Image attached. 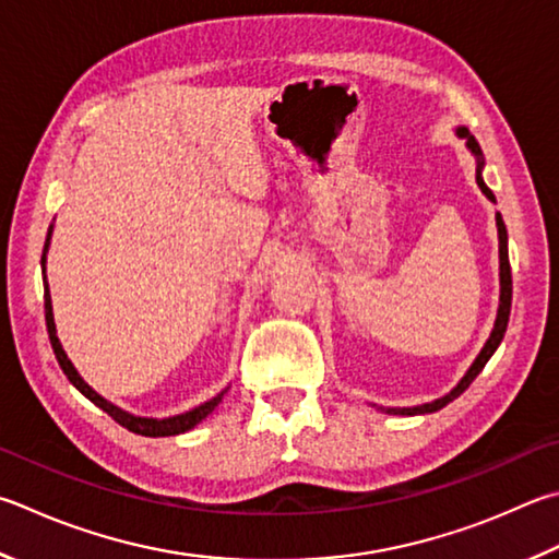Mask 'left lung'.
Wrapping results in <instances>:
<instances>
[{
  "label": "left lung",
  "mask_w": 559,
  "mask_h": 559,
  "mask_svg": "<svg viewBox=\"0 0 559 559\" xmlns=\"http://www.w3.org/2000/svg\"><path fill=\"white\" fill-rule=\"evenodd\" d=\"M460 136H464L466 139V146H469L476 156L481 158V148H479V141H476L469 131L466 129H460ZM476 182H479V188H481V192L489 200H496L493 198V192L486 188V182H484V178H481V160H479V170H476ZM496 225H499V253H501V306H499V318H496V324H493V332H491V337H489V342L484 344V349H481V354L479 357H476V361L472 364L469 367V371L464 373V379L454 385V389L448 393V395H442V399H438V401H432V403H425V405H415V408H391L389 413H401V415H420V413H435V411H440V408H444V405H448L450 401H454L456 395L460 393H464L466 389H469V383L479 377V371L486 367V361L491 359V354L496 352V347H499L501 344V340H503V334H506V328H509V314H511V298H513V278H511V263H509V235H506V225H503V219H501V215H496Z\"/></svg>",
  "instance_id": "1"
}]
</instances>
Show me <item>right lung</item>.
Segmentation results:
<instances>
[{
    "label": "right lung",
    "mask_w": 559,
    "mask_h": 559,
    "mask_svg": "<svg viewBox=\"0 0 559 559\" xmlns=\"http://www.w3.org/2000/svg\"><path fill=\"white\" fill-rule=\"evenodd\" d=\"M48 237H50V231H48ZM46 249H48V239H46V245H44V257H40V266H44V271H46ZM44 308H46V328H48L50 347H53L56 359H58V364H60V369H63V373L68 377V381L73 383L75 389L85 395V399L93 401V403L97 405V408H103L111 420H117V423L121 425V428H127V430L136 432V435H144V438H166V435H180V432H186V430H190V428H195V425H198L202 418H207V415L219 405L222 395H225V391H222V393L215 395V399H212V401L198 405V408H192V411L182 413V415H176V418H166V420L136 418V415H129V413H124V411H119L117 405H111L109 401H105L103 395H97L83 379H80V373L75 371L73 364H70L68 354L63 352V347H60V342H58V337H56V322H53V308H50L48 283H46V293H44Z\"/></svg>",
    "instance_id": "add662e5"
}]
</instances>
